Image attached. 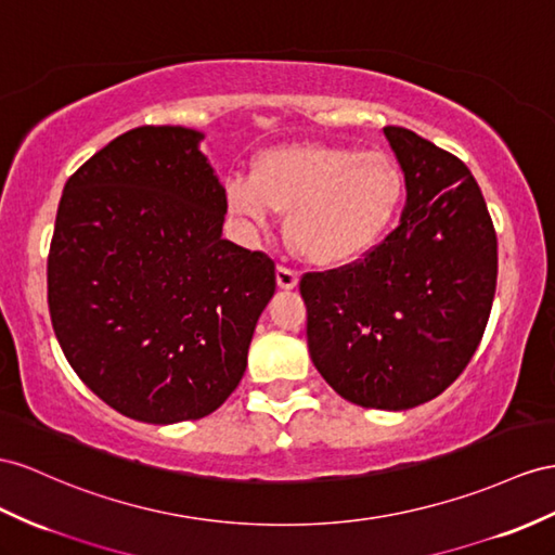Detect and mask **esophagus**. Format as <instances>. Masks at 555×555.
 I'll return each mask as SVG.
<instances>
[{
    "label": "esophagus",
    "mask_w": 555,
    "mask_h": 555,
    "mask_svg": "<svg viewBox=\"0 0 555 555\" xmlns=\"http://www.w3.org/2000/svg\"><path fill=\"white\" fill-rule=\"evenodd\" d=\"M297 281H300V276H297V272H293V269L283 267V264L276 267V283H279V288L293 291V288L297 286Z\"/></svg>",
    "instance_id": "obj_1"
}]
</instances>
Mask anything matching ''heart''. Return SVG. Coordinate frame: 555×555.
Wrapping results in <instances>:
<instances>
[{"mask_svg":"<svg viewBox=\"0 0 555 555\" xmlns=\"http://www.w3.org/2000/svg\"><path fill=\"white\" fill-rule=\"evenodd\" d=\"M227 208L253 230L272 212L286 218L293 253L335 269L365 258L387 234L405 202V173L391 154L335 145H286L262 152L250 176L224 184Z\"/></svg>","mask_w":555,"mask_h":555,"instance_id":"b5f03b06","label":"heart"}]
</instances>
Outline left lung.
Here are the masks:
<instances>
[{
  "mask_svg": "<svg viewBox=\"0 0 555 555\" xmlns=\"http://www.w3.org/2000/svg\"><path fill=\"white\" fill-rule=\"evenodd\" d=\"M405 173L401 224L365 258L300 281L309 357L343 399L408 410L436 399L480 345L496 286V234L472 170L385 126Z\"/></svg>",
  "mask_w": 555,
  "mask_h": 555,
  "instance_id": "1",
  "label": "left lung"
}]
</instances>
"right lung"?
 <instances>
[{"label": "right lung", "mask_w": 555, "mask_h": 555, "mask_svg": "<svg viewBox=\"0 0 555 555\" xmlns=\"http://www.w3.org/2000/svg\"><path fill=\"white\" fill-rule=\"evenodd\" d=\"M204 133L140 126L69 176L47 281L53 333L98 399L150 424L202 420L246 373L274 262L222 238Z\"/></svg>", "instance_id": "right-lung-1"}]
</instances>
